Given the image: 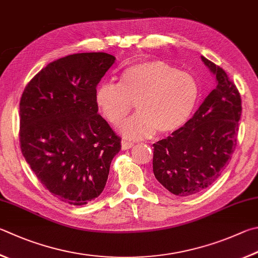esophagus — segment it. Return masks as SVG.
<instances>
[{"label": "esophagus", "mask_w": 258, "mask_h": 258, "mask_svg": "<svg viewBox=\"0 0 258 258\" xmlns=\"http://www.w3.org/2000/svg\"><path fill=\"white\" fill-rule=\"evenodd\" d=\"M134 145V143L130 142V141H126V140H123L121 141V149L123 150H127V149H131Z\"/></svg>", "instance_id": "34e87169"}]
</instances>
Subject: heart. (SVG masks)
Listing matches in <instances>:
<instances>
[{"mask_svg":"<svg viewBox=\"0 0 258 258\" xmlns=\"http://www.w3.org/2000/svg\"><path fill=\"white\" fill-rule=\"evenodd\" d=\"M200 86L190 73L163 60H145L126 69L119 84L102 83L95 93L96 105L110 124L119 125L133 104L139 113L121 125L130 139L147 138L156 132L180 128L193 113Z\"/></svg>","mask_w":258,"mask_h":258,"instance_id":"1","label":"heart"}]
</instances>
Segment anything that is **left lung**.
Returning <instances> with one entry per match:
<instances>
[{
  "mask_svg": "<svg viewBox=\"0 0 258 258\" xmlns=\"http://www.w3.org/2000/svg\"><path fill=\"white\" fill-rule=\"evenodd\" d=\"M217 87L194 116L153 144V174L177 196L207 189L222 174L237 145L241 98L236 84L218 65L202 56Z\"/></svg>",
  "mask_w": 258,
  "mask_h": 258,
  "instance_id": "left-lung-1",
  "label": "left lung"
}]
</instances>
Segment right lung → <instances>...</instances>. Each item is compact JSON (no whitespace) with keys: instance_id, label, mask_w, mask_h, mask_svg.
Here are the masks:
<instances>
[{"instance_id":"add662e5","label":"right lung","mask_w":258,"mask_h":258,"mask_svg":"<svg viewBox=\"0 0 258 258\" xmlns=\"http://www.w3.org/2000/svg\"><path fill=\"white\" fill-rule=\"evenodd\" d=\"M107 53H78L49 63L20 99L19 140L26 161L46 189L71 205L104 190L120 138L98 114V83L115 63Z\"/></svg>"}]
</instances>
